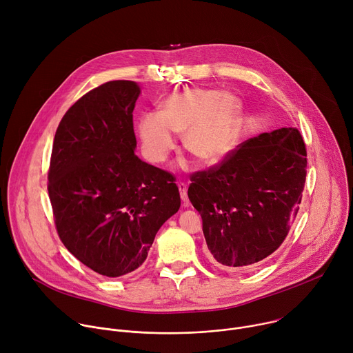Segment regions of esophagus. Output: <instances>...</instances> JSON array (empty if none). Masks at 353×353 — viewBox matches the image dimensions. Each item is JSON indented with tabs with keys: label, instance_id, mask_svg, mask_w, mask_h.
I'll return each mask as SVG.
<instances>
[{
	"label": "esophagus",
	"instance_id": "1",
	"mask_svg": "<svg viewBox=\"0 0 353 353\" xmlns=\"http://www.w3.org/2000/svg\"><path fill=\"white\" fill-rule=\"evenodd\" d=\"M177 187H179V191H180L181 201H183V203L185 204V203H187V199H188V196H187V184H184V183H179V184H177Z\"/></svg>",
	"mask_w": 353,
	"mask_h": 353
}]
</instances>
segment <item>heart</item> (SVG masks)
Listing matches in <instances>:
<instances>
[{"mask_svg": "<svg viewBox=\"0 0 353 353\" xmlns=\"http://www.w3.org/2000/svg\"><path fill=\"white\" fill-rule=\"evenodd\" d=\"M243 106L232 93L188 89L170 96L159 113H148L138 124L148 161L162 163L174 148L176 134H184V146L199 162L214 165L234 149Z\"/></svg>", "mask_w": 353, "mask_h": 353, "instance_id": "heart-1", "label": "heart"}]
</instances>
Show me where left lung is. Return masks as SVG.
<instances>
[{"mask_svg": "<svg viewBox=\"0 0 353 353\" xmlns=\"http://www.w3.org/2000/svg\"><path fill=\"white\" fill-rule=\"evenodd\" d=\"M307 152L296 128L263 132L191 176L188 198L222 267H253L283 243L297 215Z\"/></svg>", "mask_w": 353, "mask_h": 353, "instance_id": "8db88e82", "label": "left lung"}]
</instances>
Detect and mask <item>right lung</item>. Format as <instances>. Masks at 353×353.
Listing matches in <instances>:
<instances>
[{
	"mask_svg": "<svg viewBox=\"0 0 353 353\" xmlns=\"http://www.w3.org/2000/svg\"><path fill=\"white\" fill-rule=\"evenodd\" d=\"M139 93L132 81H110L83 94L60 121L50 159L57 233L74 257L109 278L142 265L181 203L173 174L134 154Z\"/></svg>",
	"mask_w": 353,
	"mask_h": 353,
	"instance_id": "add662e5",
	"label": "right lung"
}]
</instances>
